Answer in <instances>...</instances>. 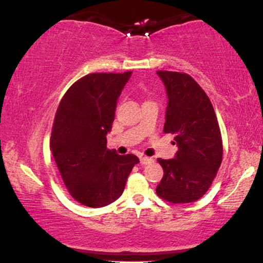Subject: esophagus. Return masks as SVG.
Wrapping results in <instances>:
<instances>
[{"instance_id": "esophagus-1", "label": "esophagus", "mask_w": 263, "mask_h": 263, "mask_svg": "<svg viewBox=\"0 0 263 263\" xmlns=\"http://www.w3.org/2000/svg\"><path fill=\"white\" fill-rule=\"evenodd\" d=\"M153 159L152 158H149V157H140V163H141L142 165H147V164H152L153 163Z\"/></svg>"}]
</instances>
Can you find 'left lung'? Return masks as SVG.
Segmentation results:
<instances>
[{
	"label": "left lung",
	"mask_w": 263,
	"mask_h": 263,
	"mask_svg": "<svg viewBox=\"0 0 263 263\" xmlns=\"http://www.w3.org/2000/svg\"><path fill=\"white\" fill-rule=\"evenodd\" d=\"M166 89L164 133L175 135L172 159H158L164 176L156 192L172 203L199 200L210 189L222 159L220 129L210 98L188 74L158 70Z\"/></svg>",
	"instance_id": "8db88e82"
}]
</instances>
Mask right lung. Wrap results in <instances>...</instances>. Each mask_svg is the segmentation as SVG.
Here are the masks:
<instances>
[{"mask_svg": "<svg viewBox=\"0 0 263 263\" xmlns=\"http://www.w3.org/2000/svg\"><path fill=\"white\" fill-rule=\"evenodd\" d=\"M130 77L132 71L86 75L57 109L50 149L70 195L84 206L99 208L116 201L139 163L134 154L106 148L117 100Z\"/></svg>", "mask_w": 263, "mask_h": 263, "instance_id": "1", "label": "right lung"}]
</instances>
